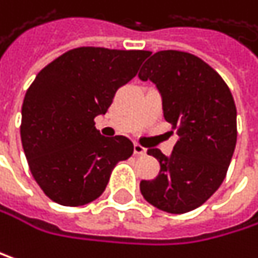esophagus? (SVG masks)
<instances>
[{"mask_svg":"<svg viewBox=\"0 0 258 258\" xmlns=\"http://www.w3.org/2000/svg\"><path fill=\"white\" fill-rule=\"evenodd\" d=\"M135 154H136V156H145V154H147V150H145L142 145L136 144V145H135Z\"/></svg>","mask_w":258,"mask_h":258,"instance_id":"obj_1","label":"esophagus"}]
</instances>
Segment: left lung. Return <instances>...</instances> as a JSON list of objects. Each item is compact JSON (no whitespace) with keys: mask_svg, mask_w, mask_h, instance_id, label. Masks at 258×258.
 <instances>
[{"mask_svg":"<svg viewBox=\"0 0 258 258\" xmlns=\"http://www.w3.org/2000/svg\"><path fill=\"white\" fill-rule=\"evenodd\" d=\"M139 78L162 93L165 119L180 136L154 180H142L144 198L159 210L181 215L203 206L222 184L237 141L236 104L222 77L200 57L175 49L156 52Z\"/></svg>","mask_w":258,"mask_h":258,"instance_id":"1","label":"left lung"}]
</instances>
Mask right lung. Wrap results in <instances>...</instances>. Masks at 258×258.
Here are the masks:
<instances>
[{"label":"right lung","instance_id":"obj_1","mask_svg":"<svg viewBox=\"0 0 258 258\" xmlns=\"http://www.w3.org/2000/svg\"><path fill=\"white\" fill-rule=\"evenodd\" d=\"M150 55L142 49L80 46L46 64L22 104L21 141L33 178L57 204L78 207L107 187L113 168L132 157L125 136L104 138L95 117L105 114L119 87Z\"/></svg>","mask_w":258,"mask_h":258}]
</instances>
